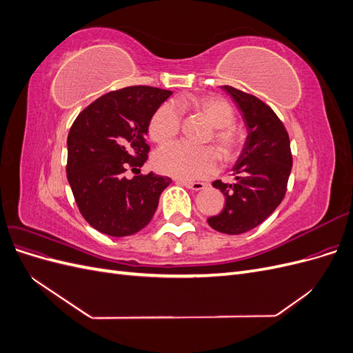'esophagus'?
Returning a JSON list of instances; mask_svg holds the SVG:
<instances>
[{"mask_svg":"<svg viewBox=\"0 0 353 353\" xmlns=\"http://www.w3.org/2000/svg\"><path fill=\"white\" fill-rule=\"evenodd\" d=\"M179 184H183L184 187L190 188V190H194V191H199V190H203L206 187L205 183H200V181H184V179H178Z\"/></svg>","mask_w":353,"mask_h":353,"instance_id":"1","label":"esophagus"}]
</instances>
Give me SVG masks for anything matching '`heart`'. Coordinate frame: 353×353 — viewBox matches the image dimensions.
I'll use <instances>...</instances> for the list:
<instances>
[{
  "label": "heart",
  "instance_id": "heart-1",
  "mask_svg": "<svg viewBox=\"0 0 353 353\" xmlns=\"http://www.w3.org/2000/svg\"><path fill=\"white\" fill-rule=\"evenodd\" d=\"M181 108L188 109L201 116L209 125L212 132L208 143H215L223 159H234L244 145V131L234 122L232 105L218 95H201V97L185 99ZM181 112L172 103L159 105L148 122V135L154 143L163 144L179 134ZM154 168L159 172L178 179L206 178L215 172L219 163V154L213 147H193L185 143H170L159 148L153 157Z\"/></svg>",
  "mask_w": 353,
  "mask_h": 353
}]
</instances>
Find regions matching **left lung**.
I'll return each mask as SVG.
<instances>
[{
  "mask_svg": "<svg viewBox=\"0 0 353 353\" xmlns=\"http://www.w3.org/2000/svg\"><path fill=\"white\" fill-rule=\"evenodd\" d=\"M222 88L237 103L249 134L234 166L236 184L213 183L225 196V206L208 222L219 232L243 234L258 227L283 201L293 157L285 128L268 104L230 85Z\"/></svg>",
  "mask_w": 353,
  "mask_h": 353,
  "instance_id": "left-lung-1",
  "label": "left lung"
}]
</instances>
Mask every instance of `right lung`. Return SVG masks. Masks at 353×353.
<instances>
[{"instance_id": "1", "label": "right lung", "mask_w": 353, "mask_h": 353, "mask_svg": "<svg viewBox=\"0 0 353 353\" xmlns=\"http://www.w3.org/2000/svg\"><path fill=\"white\" fill-rule=\"evenodd\" d=\"M172 91L135 85L110 91L85 108L68 135L66 172L83 219L112 237H126L152 221L168 176H125L147 160L153 113Z\"/></svg>"}]
</instances>
